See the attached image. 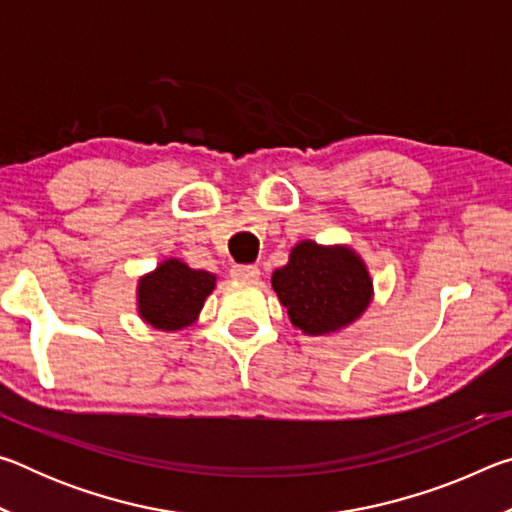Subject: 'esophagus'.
<instances>
[{"mask_svg": "<svg viewBox=\"0 0 512 512\" xmlns=\"http://www.w3.org/2000/svg\"><path fill=\"white\" fill-rule=\"evenodd\" d=\"M230 275L239 282H257L259 280V268L253 266V264H239V266H232Z\"/></svg>", "mask_w": 512, "mask_h": 512, "instance_id": "34e87169", "label": "esophagus"}]
</instances>
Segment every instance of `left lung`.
Masks as SVG:
<instances>
[{
    "label": "left lung",
    "instance_id": "obj_1",
    "mask_svg": "<svg viewBox=\"0 0 512 512\" xmlns=\"http://www.w3.org/2000/svg\"><path fill=\"white\" fill-rule=\"evenodd\" d=\"M271 284L291 323L309 336L348 327L372 300L368 268L348 246L300 241L291 248L289 264L273 273Z\"/></svg>",
    "mask_w": 512,
    "mask_h": 512
}]
</instances>
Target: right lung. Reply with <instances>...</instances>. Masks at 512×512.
Wrapping results in <instances>:
<instances>
[{"label": "right lung", "instance_id": "right-lung-1", "mask_svg": "<svg viewBox=\"0 0 512 512\" xmlns=\"http://www.w3.org/2000/svg\"><path fill=\"white\" fill-rule=\"evenodd\" d=\"M214 287L216 275L169 257L155 271L140 277L137 311L146 325L176 332L194 323Z\"/></svg>", "mask_w": 512, "mask_h": 512}]
</instances>
